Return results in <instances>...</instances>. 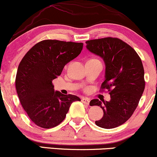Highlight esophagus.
Masks as SVG:
<instances>
[{"label":"esophagus","mask_w":157,"mask_h":157,"mask_svg":"<svg viewBox=\"0 0 157 157\" xmlns=\"http://www.w3.org/2000/svg\"><path fill=\"white\" fill-rule=\"evenodd\" d=\"M82 103H84V104L86 105H89L90 104V99L87 98H82Z\"/></svg>","instance_id":"obj_1"}]
</instances>
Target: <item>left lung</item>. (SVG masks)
<instances>
[{"instance_id": "8db88e82", "label": "left lung", "mask_w": 157, "mask_h": 157, "mask_svg": "<svg viewBox=\"0 0 157 157\" xmlns=\"http://www.w3.org/2000/svg\"><path fill=\"white\" fill-rule=\"evenodd\" d=\"M90 52L101 56L106 64L105 80L101 91L107 90L111 100L93 99L90 106H101L102 118L98 126L113 128L126 122L133 115L145 89L144 68L140 57L126 42L116 37H104L86 42Z\"/></svg>"}]
</instances>
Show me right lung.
Listing matches in <instances>:
<instances>
[{
  "instance_id": "right-lung-1",
  "label": "right lung",
  "mask_w": 157,
  "mask_h": 157,
  "mask_svg": "<svg viewBox=\"0 0 157 157\" xmlns=\"http://www.w3.org/2000/svg\"><path fill=\"white\" fill-rule=\"evenodd\" d=\"M82 42L45 40L33 46L18 66L15 86L22 106L36 126L51 128L66 117L78 96L54 91L52 81L82 52Z\"/></svg>"
}]
</instances>
